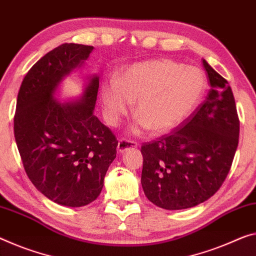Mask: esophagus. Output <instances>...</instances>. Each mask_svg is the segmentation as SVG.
Instances as JSON below:
<instances>
[{
	"mask_svg": "<svg viewBox=\"0 0 256 256\" xmlns=\"http://www.w3.org/2000/svg\"><path fill=\"white\" fill-rule=\"evenodd\" d=\"M136 144L134 141H130L126 139H120L118 141V144H117V150H118L120 152H126V150L131 149V148H136Z\"/></svg>",
	"mask_w": 256,
	"mask_h": 256,
	"instance_id": "34e87169",
	"label": "esophagus"
}]
</instances>
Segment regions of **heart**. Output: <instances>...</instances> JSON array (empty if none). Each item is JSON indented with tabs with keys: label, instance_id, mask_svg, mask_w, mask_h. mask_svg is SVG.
<instances>
[{
	"label": "heart",
	"instance_id": "obj_1",
	"mask_svg": "<svg viewBox=\"0 0 256 256\" xmlns=\"http://www.w3.org/2000/svg\"><path fill=\"white\" fill-rule=\"evenodd\" d=\"M208 88L204 72L171 59L150 60L130 66L118 80L101 85V102L109 123L126 115L136 100L138 128L164 134L192 115Z\"/></svg>",
	"mask_w": 256,
	"mask_h": 256
}]
</instances>
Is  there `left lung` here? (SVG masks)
Segmentation results:
<instances>
[{"instance_id": "obj_1", "label": "left lung", "mask_w": 256, "mask_h": 256, "mask_svg": "<svg viewBox=\"0 0 256 256\" xmlns=\"http://www.w3.org/2000/svg\"><path fill=\"white\" fill-rule=\"evenodd\" d=\"M210 90L176 131L141 146V184L164 210L194 208L224 182L238 147L239 118L226 80L202 59Z\"/></svg>"}]
</instances>
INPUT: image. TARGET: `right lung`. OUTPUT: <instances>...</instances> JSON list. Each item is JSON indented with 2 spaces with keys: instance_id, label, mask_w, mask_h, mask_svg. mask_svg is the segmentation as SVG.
I'll list each match as a JSON object with an SVG mask.
<instances>
[{
  "instance_id": "obj_1",
  "label": "right lung",
  "mask_w": 256,
  "mask_h": 256,
  "mask_svg": "<svg viewBox=\"0 0 256 256\" xmlns=\"http://www.w3.org/2000/svg\"><path fill=\"white\" fill-rule=\"evenodd\" d=\"M92 50L64 43L42 56L22 80L14 114V139L32 184L48 200L70 208L98 198L118 144L93 114L98 76L88 78L72 102L62 104L54 96L64 77L82 66Z\"/></svg>"
}]
</instances>
